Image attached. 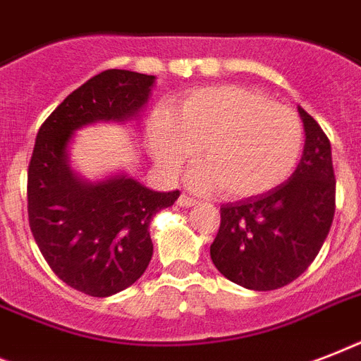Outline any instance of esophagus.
Instances as JSON below:
<instances>
[{
	"mask_svg": "<svg viewBox=\"0 0 361 361\" xmlns=\"http://www.w3.org/2000/svg\"><path fill=\"white\" fill-rule=\"evenodd\" d=\"M178 204H180L181 208H191V206H195V204H197V200H195V198L189 197V195H185V192H183V195H181V197L178 198Z\"/></svg>",
	"mask_w": 361,
	"mask_h": 361,
	"instance_id": "1",
	"label": "esophagus"
}]
</instances>
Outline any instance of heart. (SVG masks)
<instances>
[{
  "mask_svg": "<svg viewBox=\"0 0 361 361\" xmlns=\"http://www.w3.org/2000/svg\"><path fill=\"white\" fill-rule=\"evenodd\" d=\"M153 157L169 174L198 157V189L252 198L285 183L302 157L305 130L300 116L262 92L241 86L198 87L147 123Z\"/></svg>",
  "mask_w": 361,
  "mask_h": 361,
  "instance_id": "obj_1",
  "label": "heart"
}]
</instances>
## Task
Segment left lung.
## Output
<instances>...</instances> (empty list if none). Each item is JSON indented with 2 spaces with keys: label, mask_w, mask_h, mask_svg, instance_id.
<instances>
[{
  "label": "left lung",
  "mask_w": 361,
  "mask_h": 361,
  "mask_svg": "<svg viewBox=\"0 0 361 361\" xmlns=\"http://www.w3.org/2000/svg\"><path fill=\"white\" fill-rule=\"evenodd\" d=\"M303 155L288 181L260 197L221 206L209 255L226 279L249 290H275L309 268L336 214V174L324 130L298 106Z\"/></svg>",
  "instance_id": "8db88e82"
}]
</instances>
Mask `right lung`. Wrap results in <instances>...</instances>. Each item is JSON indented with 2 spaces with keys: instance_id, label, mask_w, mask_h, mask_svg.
Segmentation results:
<instances>
[{
  "instance_id": "add662e5",
  "label": "right lung",
  "mask_w": 361,
  "mask_h": 361,
  "mask_svg": "<svg viewBox=\"0 0 361 361\" xmlns=\"http://www.w3.org/2000/svg\"><path fill=\"white\" fill-rule=\"evenodd\" d=\"M153 84L152 75L103 71L67 95L37 133L30 228L54 274L87 296H112L140 279L153 255L149 223L180 191H152L127 174L84 180L71 169L67 147L86 125L138 118Z\"/></svg>"
}]
</instances>
